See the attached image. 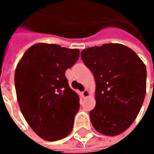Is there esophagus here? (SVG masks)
Here are the masks:
<instances>
[{
	"label": "esophagus",
	"instance_id": "34e87169",
	"mask_svg": "<svg viewBox=\"0 0 154 154\" xmlns=\"http://www.w3.org/2000/svg\"><path fill=\"white\" fill-rule=\"evenodd\" d=\"M82 95L84 97H88L90 95V93H89V90H87V89H85L84 91L82 92Z\"/></svg>",
	"mask_w": 154,
	"mask_h": 154
}]
</instances>
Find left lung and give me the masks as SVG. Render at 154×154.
Segmentation results:
<instances>
[{"label": "left lung", "instance_id": "8db88e82", "mask_svg": "<svg viewBox=\"0 0 154 154\" xmlns=\"http://www.w3.org/2000/svg\"><path fill=\"white\" fill-rule=\"evenodd\" d=\"M96 82V105L89 112L97 131L116 136L138 115L146 92V68L136 53L121 44H105L81 53Z\"/></svg>", "mask_w": 154, "mask_h": 154}]
</instances>
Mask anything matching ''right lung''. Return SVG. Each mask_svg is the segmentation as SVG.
<instances>
[{
  "label": "right lung",
  "instance_id": "1",
  "mask_svg": "<svg viewBox=\"0 0 154 154\" xmlns=\"http://www.w3.org/2000/svg\"><path fill=\"white\" fill-rule=\"evenodd\" d=\"M79 49L37 43L23 55L15 71L17 98L23 116L42 139L67 137L80 107L65 71L78 60Z\"/></svg>",
  "mask_w": 154,
  "mask_h": 154
}]
</instances>
